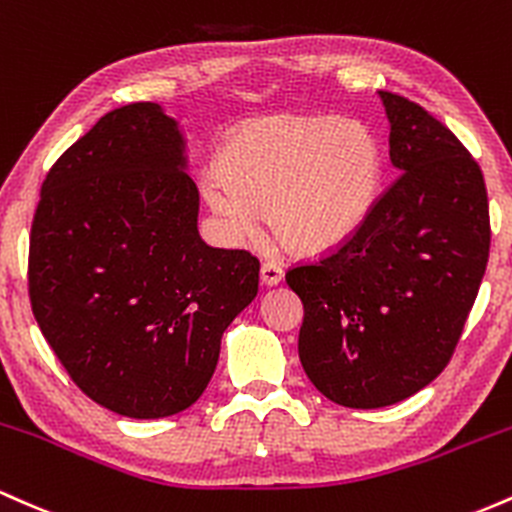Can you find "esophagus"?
Returning a JSON list of instances; mask_svg holds the SVG:
<instances>
[{
	"label": "esophagus",
	"instance_id": "esophagus-1",
	"mask_svg": "<svg viewBox=\"0 0 512 512\" xmlns=\"http://www.w3.org/2000/svg\"><path fill=\"white\" fill-rule=\"evenodd\" d=\"M283 268L275 266V263H263L261 266V283L268 287H275L283 283Z\"/></svg>",
	"mask_w": 512,
	"mask_h": 512
}]
</instances>
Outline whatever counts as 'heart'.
I'll list each match as a JSON object with an SVG mask.
<instances>
[{"label":"heart","mask_w":512,"mask_h":512,"mask_svg":"<svg viewBox=\"0 0 512 512\" xmlns=\"http://www.w3.org/2000/svg\"><path fill=\"white\" fill-rule=\"evenodd\" d=\"M382 174L380 142L358 120L271 116L232 132L200 193L229 239L251 237L268 210L287 249L324 254L365 225Z\"/></svg>","instance_id":"heart-1"}]
</instances>
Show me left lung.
Returning <instances> with one entry per match:
<instances>
[{
	"label": "left lung",
	"instance_id": "left-lung-1",
	"mask_svg": "<svg viewBox=\"0 0 512 512\" xmlns=\"http://www.w3.org/2000/svg\"><path fill=\"white\" fill-rule=\"evenodd\" d=\"M377 94L399 179L341 249L285 275L304 307V372L348 409L392 406L445 370L491 246L472 154L426 108Z\"/></svg>",
	"mask_w": 512,
	"mask_h": 512
}]
</instances>
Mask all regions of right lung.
<instances>
[{
    "label": "right lung",
    "instance_id": "add662e5",
    "mask_svg": "<svg viewBox=\"0 0 512 512\" xmlns=\"http://www.w3.org/2000/svg\"><path fill=\"white\" fill-rule=\"evenodd\" d=\"M186 137L159 103L120 106L53 164L31 227L28 290L82 392L128 418L200 399L222 333L254 302L258 258L198 234Z\"/></svg>",
    "mask_w": 512,
    "mask_h": 512
}]
</instances>
